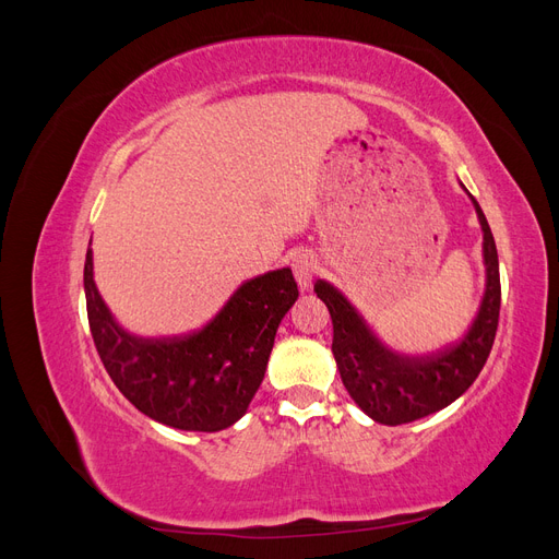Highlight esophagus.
Masks as SVG:
<instances>
[{"label":"esophagus","instance_id":"34e87169","mask_svg":"<svg viewBox=\"0 0 559 559\" xmlns=\"http://www.w3.org/2000/svg\"><path fill=\"white\" fill-rule=\"evenodd\" d=\"M292 267H294V277H296L300 289H302V292L310 289V284H312L314 275H317V259H314V253H310V251L296 253L294 261H292Z\"/></svg>","mask_w":559,"mask_h":559}]
</instances>
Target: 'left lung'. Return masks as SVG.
Returning <instances> with one entry per match:
<instances>
[{
  "label": "left lung",
  "mask_w": 559,
  "mask_h": 559,
  "mask_svg": "<svg viewBox=\"0 0 559 559\" xmlns=\"http://www.w3.org/2000/svg\"><path fill=\"white\" fill-rule=\"evenodd\" d=\"M466 191V186L462 183ZM483 228V265L485 292L476 317L462 341L427 354L411 357L384 345L366 324L361 312L326 280H317L314 294L326 302L333 321V357L341 370L343 384L354 403L380 425H408L460 399L483 370L492 349L499 308V257L487 218L478 200L468 191Z\"/></svg>",
  "instance_id": "left-lung-1"
}]
</instances>
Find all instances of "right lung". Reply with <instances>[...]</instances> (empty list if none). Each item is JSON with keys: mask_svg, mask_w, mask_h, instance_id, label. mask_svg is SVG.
<instances>
[{"mask_svg": "<svg viewBox=\"0 0 559 559\" xmlns=\"http://www.w3.org/2000/svg\"><path fill=\"white\" fill-rule=\"evenodd\" d=\"M83 289L93 341L109 378L134 408L181 431H222L238 421L263 382L280 321L298 298L289 267L235 289L205 326L183 337H142L114 319L86 251Z\"/></svg>", "mask_w": 559, "mask_h": 559, "instance_id": "right-lung-1", "label": "right lung"}]
</instances>
